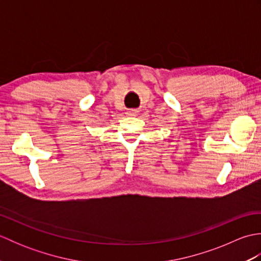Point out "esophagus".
<instances>
[{"label": "esophagus", "mask_w": 261, "mask_h": 261, "mask_svg": "<svg viewBox=\"0 0 261 261\" xmlns=\"http://www.w3.org/2000/svg\"><path fill=\"white\" fill-rule=\"evenodd\" d=\"M137 113H138L137 110H129V111H126V114L130 115V116H136Z\"/></svg>", "instance_id": "esophagus-1"}]
</instances>
